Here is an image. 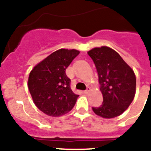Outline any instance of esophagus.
I'll return each instance as SVG.
<instances>
[{"label": "esophagus", "mask_w": 151, "mask_h": 151, "mask_svg": "<svg viewBox=\"0 0 151 151\" xmlns=\"http://www.w3.org/2000/svg\"><path fill=\"white\" fill-rule=\"evenodd\" d=\"M90 88L89 87H88L87 88V89H86V90L85 91H84V94H88L89 93V92H90Z\"/></svg>", "instance_id": "obj_1"}]
</instances>
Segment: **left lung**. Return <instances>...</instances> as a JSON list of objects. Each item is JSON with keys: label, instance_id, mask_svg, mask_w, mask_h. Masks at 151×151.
<instances>
[{"label": "left lung", "instance_id": "1", "mask_svg": "<svg viewBox=\"0 0 151 151\" xmlns=\"http://www.w3.org/2000/svg\"><path fill=\"white\" fill-rule=\"evenodd\" d=\"M88 54L97 69L104 99L101 106L92 110L96 115L104 119L121 115L135 95L136 77L133 69L109 47H94L88 51Z\"/></svg>", "mask_w": 151, "mask_h": 151}]
</instances>
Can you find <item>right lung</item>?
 I'll use <instances>...</instances> for the list:
<instances>
[{
    "label": "right lung",
    "instance_id": "right-lung-1",
    "mask_svg": "<svg viewBox=\"0 0 151 151\" xmlns=\"http://www.w3.org/2000/svg\"><path fill=\"white\" fill-rule=\"evenodd\" d=\"M80 51L61 48L38 63L30 72L28 88L35 106L46 115L60 116L69 113L79 95L70 88L66 69Z\"/></svg>",
    "mask_w": 151,
    "mask_h": 151
}]
</instances>
